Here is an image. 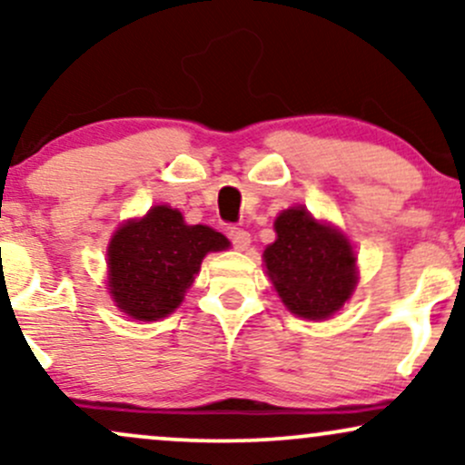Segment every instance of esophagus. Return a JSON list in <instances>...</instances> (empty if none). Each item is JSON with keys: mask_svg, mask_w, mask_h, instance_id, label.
Listing matches in <instances>:
<instances>
[{"mask_svg": "<svg viewBox=\"0 0 465 465\" xmlns=\"http://www.w3.org/2000/svg\"><path fill=\"white\" fill-rule=\"evenodd\" d=\"M229 240H232V244L236 249H240V251H244L249 247V242H251V236H249V232H244V229H240V227H229Z\"/></svg>", "mask_w": 465, "mask_h": 465, "instance_id": "34e87169", "label": "esophagus"}]
</instances>
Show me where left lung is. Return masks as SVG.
<instances>
[{"mask_svg":"<svg viewBox=\"0 0 465 465\" xmlns=\"http://www.w3.org/2000/svg\"><path fill=\"white\" fill-rule=\"evenodd\" d=\"M275 232L264 262L288 311L303 319H325L339 311L356 286V258L348 240L303 207L282 212Z\"/></svg>","mask_w":465,"mask_h":465,"instance_id":"1","label":"left lung"}]
</instances>
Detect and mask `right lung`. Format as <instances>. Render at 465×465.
I'll list each match as a JSON object with an SVG mask.
<instances>
[{
	"label": "right lung",
	"mask_w": 465,
	"mask_h": 465,
	"mask_svg": "<svg viewBox=\"0 0 465 465\" xmlns=\"http://www.w3.org/2000/svg\"><path fill=\"white\" fill-rule=\"evenodd\" d=\"M229 240L205 225H185L177 210L157 205L131 221L109 244V291L137 322H157L179 306L210 251Z\"/></svg>",
	"instance_id": "right-lung-1"
}]
</instances>
